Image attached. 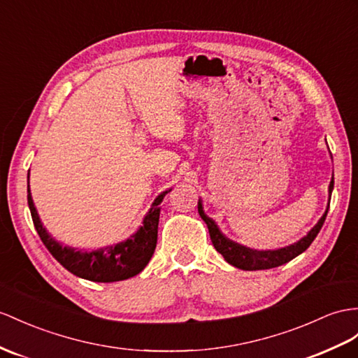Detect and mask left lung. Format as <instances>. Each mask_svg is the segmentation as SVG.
<instances>
[{"instance_id":"obj_1","label":"left lung","mask_w":358,"mask_h":358,"mask_svg":"<svg viewBox=\"0 0 358 358\" xmlns=\"http://www.w3.org/2000/svg\"><path fill=\"white\" fill-rule=\"evenodd\" d=\"M333 187H334V178H331V182H329V195H331ZM328 208H329V204H328ZM328 208L324 213V216L320 217V221L313 228H311L310 233L306 237H302V239L299 242H296L295 245H290V246H286V248L275 250V251H255V250L245 248V246H242L239 243H234L230 239H227V237L221 231H219V228L215 224L213 219H210L203 212L201 201L198 203L199 216L203 217V221L208 227L210 239H212L215 250L219 254H222V257L228 263L233 264V266H236V268L243 269V271H262V269L277 268V266H281V264H284V263L293 260L301 252H304L311 245V242L315 241V237L320 231V228H322L327 213H328Z\"/></svg>"}]
</instances>
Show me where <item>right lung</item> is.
<instances>
[{
	"label": "right lung",
	"instance_id": "right-lung-1",
	"mask_svg": "<svg viewBox=\"0 0 358 358\" xmlns=\"http://www.w3.org/2000/svg\"><path fill=\"white\" fill-rule=\"evenodd\" d=\"M164 194H168V192H163L162 195L155 198L151 210L143 219V225L130 239L117 243L116 246H107V248L92 252H81L60 245L47 233L33 204L30 186L27 187V199H29L33 224L41 241L47 246V250L71 273L95 282H115L127 280L145 269L152 257L155 245H157L160 203Z\"/></svg>",
	"mask_w": 358,
	"mask_h": 358
}]
</instances>
